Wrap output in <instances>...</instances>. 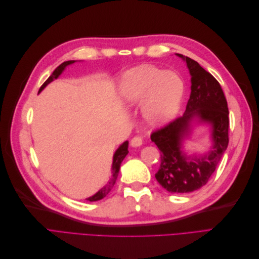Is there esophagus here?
I'll list each match as a JSON object with an SVG mask.
<instances>
[{"instance_id":"esophagus-1","label":"esophagus","mask_w":259,"mask_h":259,"mask_svg":"<svg viewBox=\"0 0 259 259\" xmlns=\"http://www.w3.org/2000/svg\"><path fill=\"white\" fill-rule=\"evenodd\" d=\"M142 144H143V138L140 136H135L131 140L132 147H139V146H142Z\"/></svg>"}]
</instances>
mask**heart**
I'll use <instances>...</instances> for the list:
<instances>
[{"label": "heart", "instance_id": "heart-1", "mask_svg": "<svg viewBox=\"0 0 259 259\" xmlns=\"http://www.w3.org/2000/svg\"><path fill=\"white\" fill-rule=\"evenodd\" d=\"M122 97L132 105L144 100V113L152 124L167 123L182 105L185 85L177 73L153 66H140L123 73Z\"/></svg>", "mask_w": 259, "mask_h": 259}]
</instances>
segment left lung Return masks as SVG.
Segmentation results:
<instances>
[{"label":"left lung","instance_id":"1","mask_svg":"<svg viewBox=\"0 0 259 259\" xmlns=\"http://www.w3.org/2000/svg\"><path fill=\"white\" fill-rule=\"evenodd\" d=\"M186 60L191 74V94L186 111L151 134L161 151V165L155 174L158 183L171 193H188L206 185L221 162L229 143V111L221 84L197 61L177 54ZM197 117L213 128V149L200 157H187L181 150L182 140Z\"/></svg>","mask_w":259,"mask_h":259}]
</instances>
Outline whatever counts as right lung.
<instances>
[{"label":"right lung","instance_id":"1","mask_svg":"<svg viewBox=\"0 0 259 259\" xmlns=\"http://www.w3.org/2000/svg\"><path fill=\"white\" fill-rule=\"evenodd\" d=\"M73 62H75V60L65 61V62H62L61 65H59L56 69L54 70V72L51 74V76L49 77V79L46 80V81L43 83V85H42L41 88H40V91H38V93H40V92L45 88L46 85L50 84V83H51L52 81H54L55 79H57V77L61 74V72L64 71L65 68H66L67 66H69V65L73 64ZM127 148H128V142H125V143H123V144L119 147V149H117V150H116V151H115V153H114V155H113V163H112V176H111L110 180H109L108 184H107L105 187L101 188V189H100L96 194H94L93 197L88 198L86 200H88V201H91V202L101 200V199H104V198L106 197V195H107L109 192L111 191V189H112L113 186H114V184H115V182H116L117 175H119V170H120L121 163H122V161L124 160L125 156H126V154L128 153Z\"/></svg>","mask_w":259,"mask_h":259}]
</instances>
